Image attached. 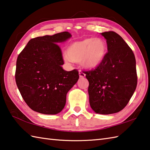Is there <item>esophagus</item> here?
Listing matches in <instances>:
<instances>
[{
  "label": "esophagus",
  "instance_id": "1",
  "mask_svg": "<svg viewBox=\"0 0 150 150\" xmlns=\"http://www.w3.org/2000/svg\"><path fill=\"white\" fill-rule=\"evenodd\" d=\"M79 77H80V78H85V74L82 71H79Z\"/></svg>",
  "mask_w": 150,
  "mask_h": 150
}]
</instances>
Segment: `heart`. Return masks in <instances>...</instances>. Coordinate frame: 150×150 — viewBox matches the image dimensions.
<instances>
[{"label":"heart","mask_w":150,"mask_h":150,"mask_svg":"<svg viewBox=\"0 0 150 150\" xmlns=\"http://www.w3.org/2000/svg\"><path fill=\"white\" fill-rule=\"evenodd\" d=\"M107 52V45L101 38H86L73 42L64 54L63 59L67 62H80L87 69H94L100 65Z\"/></svg>","instance_id":"heart-1"}]
</instances>
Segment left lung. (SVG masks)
I'll return each instance as SVG.
<instances>
[{"label":"left lung","instance_id":"left-lung-1","mask_svg":"<svg viewBox=\"0 0 150 150\" xmlns=\"http://www.w3.org/2000/svg\"><path fill=\"white\" fill-rule=\"evenodd\" d=\"M108 45L103 62L85 72L91 108L98 114L110 115L123 109L137 85L136 60L132 50L115 32L101 33Z\"/></svg>","mask_w":150,"mask_h":150}]
</instances>
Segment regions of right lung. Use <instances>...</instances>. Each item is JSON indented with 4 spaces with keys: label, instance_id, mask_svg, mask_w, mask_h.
I'll return each instance as SVG.
<instances>
[{
    "label": "right lung",
    "instance_id": "1",
    "mask_svg": "<svg viewBox=\"0 0 150 150\" xmlns=\"http://www.w3.org/2000/svg\"><path fill=\"white\" fill-rule=\"evenodd\" d=\"M68 32L30 39L18 56L15 81L24 102L33 111L56 115L66 103L69 91L79 79L77 70L66 71L57 43L71 38Z\"/></svg>",
    "mask_w": 150,
    "mask_h": 150
}]
</instances>
